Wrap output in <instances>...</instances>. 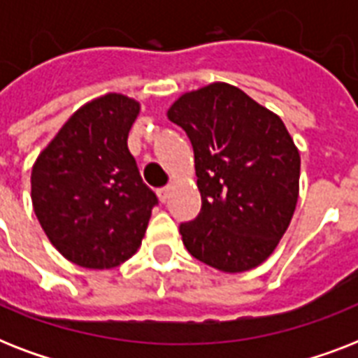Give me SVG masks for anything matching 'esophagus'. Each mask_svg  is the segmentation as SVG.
I'll return each instance as SVG.
<instances>
[{
    "instance_id": "esophagus-1",
    "label": "esophagus",
    "mask_w": 358,
    "mask_h": 358,
    "mask_svg": "<svg viewBox=\"0 0 358 358\" xmlns=\"http://www.w3.org/2000/svg\"><path fill=\"white\" fill-rule=\"evenodd\" d=\"M171 191H173V187H171V185H167V187H162V189L157 191V196H159V201H162L163 204L169 201V196H171Z\"/></svg>"
}]
</instances>
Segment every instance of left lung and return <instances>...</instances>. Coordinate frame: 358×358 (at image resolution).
Masks as SVG:
<instances>
[{
  "mask_svg": "<svg viewBox=\"0 0 358 358\" xmlns=\"http://www.w3.org/2000/svg\"><path fill=\"white\" fill-rule=\"evenodd\" d=\"M167 117L195 152L199 217L180 224L185 249L223 273L266 262L299 199L301 156L282 119L223 81L185 92Z\"/></svg>",
  "mask_w": 358,
  "mask_h": 358,
  "instance_id": "obj_1",
  "label": "left lung"
}]
</instances>
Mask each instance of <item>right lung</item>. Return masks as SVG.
<instances>
[{
	"label": "right lung",
	"instance_id": "obj_1",
	"mask_svg": "<svg viewBox=\"0 0 358 358\" xmlns=\"http://www.w3.org/2000/svg\"><path fill=\"white\" fill-rule=\"evenodd\" d=\"M141 103L108 92L81 106L31 169L33 210L76 266L111 269L137 252L156 195L143 184L128 134Z\"/></svg>",
	"mask_w": 358,
	"mask_h": 358
}]
</instances>
